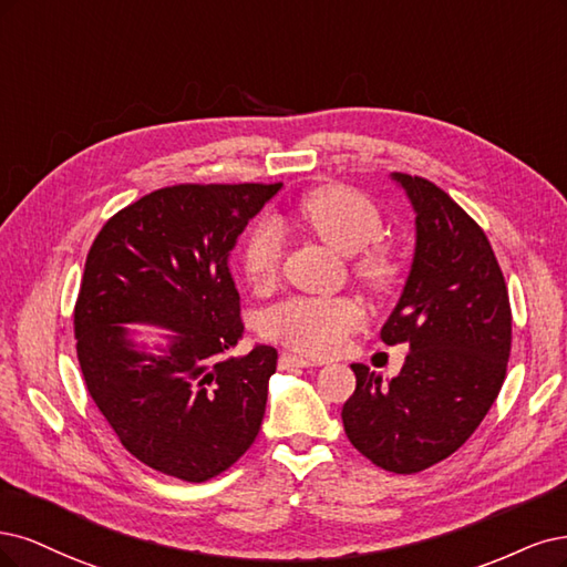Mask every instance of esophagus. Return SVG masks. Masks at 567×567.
<instances>
[{"label": "esophagus", "mask_w": 567, "mask_h": 567, "mask_svg": "<svg viewBox=\"0 0 567 567\" xmlns=\"http://www.w3.org/2000/svg\"><path fill=\"white\" fill-rule=\"evenodd\" d=\"M280 364L287 370V368H313V364H320V362L313 360V358H308V355L287 351V353L280 355Z\"/></svg>", "instance_id": "esophagus-1"}]
</instances>
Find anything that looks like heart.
Instances as JSON below:
<instances>
[{
	"mask_svg": "<svg viewBox=\"0 0 567 567\" xmlns=\"http://www.w3.org/2000/svg\"><path fill=\"white\" fill-rule=\"evenodd\" d=\"M301 221L320 240L341 254H353L355 278L372 289H386L398 276L395 254L379 243L381 214L353 188L327 184L308 190L299 203ZM285 254V230L276 218L264 216L245 237L243 268L251 285L268 287L278 280ZM364 322L362 308L351 299L295 297L272 306L261 330L268 339L291 349L327 355L339 351L346 337Z\"/></svg>",
	"mask_w": 567,
	"mask_h": 567,
	"instance_id": "b5f03b06",
	"label": "heart"
}]
</instances>
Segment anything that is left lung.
I'll list each match as a JSON object with an SVG mask.
<instances>
[{
    "label": "left lung",
    "mask_w": 567,
    "mask_h": 567,
    "mask_svg": "<svg viewBox=\"0 0 567 567\" xmlns=\"http://www.w3.org/2000/svg\"><path fill=\"white\" fill-rule=\"evenodd\" d=\"M416 212V247L381 341L405 343L389 383L351 364L341 410L353 447L383 471L419 473L447 460L481 426L506 377L511 303L487 235L429 178L393 174Z\"/></svg>",
    "instance_id": "1"
}]
</instances>
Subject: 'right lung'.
Returning <instances> with one entry per match:
<instances>
[{
  "label": "right lung",
  "instance_id": "right-lung-1",
  "mask_svg": "<svg viewBox=\"0 0 567 567\" xmlns=\"http://www.w3.org/2000/svg\"><path fill=\"white\" fill-rule=\"evenodd\" d=\"M280 184H178L111 216L84 264L75 301L89 395L124 450L186 483L230 468L257 441L278 351L243 339L228 254ZM124 321L174 329L164 357L136 352Z\"/></svg>",
  "mask_w": 567,
  "mask_h": 567
}]
</instances>
